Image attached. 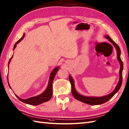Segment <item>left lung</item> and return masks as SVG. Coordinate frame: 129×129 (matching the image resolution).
Instances as JSON below:
<instances>
[{
  "instance_id": "left-lung-1",
  "label": "left lung",
  "mask_w": 129,
  "mask_h": 129,
  "mask_svg": "<svg viewBox=\"0 0 129 129\" xmlns=\"http://www.w3.org/2000/svg\"><path fill=\"white\" fill-rule=\"evenodd\" d=\"M104 37H105L106 39H108L109 42H110L112 44H113V45L114 46V47L116 48V52H117V59L118 60L120 65V70H119V82H118V84H117L115 89L114 90V91L112 92H111L110 94L105 95V96H100V97L86 96H84L83 95L80 94L79 93H78L77 91H76L75 87L74 81L73 79L72 78V77L70 75L69 76V80L70 81L71 85H72V92L73 96L78 100L84 103L89 104V105H100V104H102L107 102V101H109L110 99L113 98V96L119 91L122 84L123 63L121 59V57H120V55H121L120 49L119 48V46H118V45H117L114 40H112L111 38L109 37V35H105V36H104Z\"/></svg>"
}]
</instances>
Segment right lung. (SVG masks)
Returning <instances> with one entry per match:
<instances>
[{
  "label": "right lung",
  "mask_w": 129,
  "mask_h": 129,
  "mask_svg": "<svg viewBox=\"0 0 129 129\" xmlns=\"http://www.w3.org/2000/svg\"><path fill=\"white\" fill-rule=\"evenodd\" d=\"M25 33H24L23 37H21L20 39H19L17 42H16L14 46V48H13V50H14L15 49L16 45L18 44L19 43H20L21 40H22L24 37H25ZM13 56V55H12V57L10 59L9 62H8V68H9V65L10 62L11 60L12 59V57ZM60 67H57L56 68H55L54 69L52 70V72L50 74V76H49V83H48V86L46 87V89H45V90L44 91L42 94L40 95H38L37 96H33V97H31L26 99H21L19 98V96H18L17 95H15V96L19 100H20L22 102L27 104H29V105H40V104L44 103L45 102H46V101H49V100L50 99L52 95H53V81L54 79L55 76V75L56 74V73L57 72V71L59 70ZM8 80V77L7 78ZM8 85L9 86L10 88L12 89L11 87L9 85V82H8Z\"/></svg>",
  "instance_id": "obj_1"
}]
</instances>
